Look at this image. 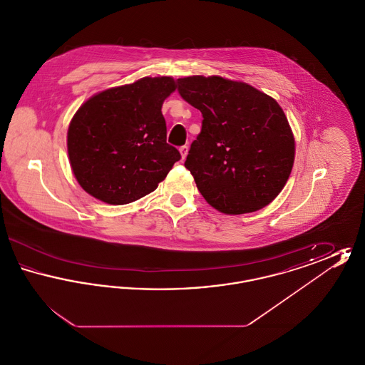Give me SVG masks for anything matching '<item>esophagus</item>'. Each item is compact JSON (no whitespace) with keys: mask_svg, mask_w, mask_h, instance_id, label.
Instances as JSON below:
<instances>
[{"mask_svg":"<svg viewBox=\"0 0 365 365\" xmlns=\"http://www.w3.org/2000/svg\"><path fill=\"white\" fill-rule=\"evenodd\" d=\"M179 152H180V155H182V158L185 160L186 156H187V153H189V146H187V145L180 146V148H179Z\"/></svg>","mask_w":365,"mask_h":365,"instance_id":"esophagus-1","label":"esophagus"}]
</instances>
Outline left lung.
<instances>
[{
	"label": "left lung",
	"mask_w": 365,
	"mask_h": 365,
	"mask_svg": "<svg viewBox=\"0 0 365 365\" xmlns=\"http://www.w3.org/2000/svg\"><path fill=\"white\" fill-rule=\"evenodd\" d=\"M178 93L202 113L185 167L213 208L227 215L268 205L294 163V137L278 103L220 76L180 78Z\"/></svg>",
	"instance_id": "8db88e82"
}]
</instances>
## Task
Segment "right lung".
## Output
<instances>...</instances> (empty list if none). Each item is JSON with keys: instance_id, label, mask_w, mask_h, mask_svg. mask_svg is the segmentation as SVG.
Here are the masks:
<instances>
[{"instance_id": "obj_1", "label": "right lung", "mask_w": 365, "mask_h": 365, "mask_svg": "<svg viewBox=\"0 0 365 365\" xmlns=\"http://www.w3.org/2000/svg\"><path fill=\"white\" fill-rule=\"evenodd\" d=\"M174 90L170 76L142 78L104 90L78 109L67 146L72 173L83 190L110 205L156 190L180 160L179 150L167 143L161 113Z\"/></svg>"}]
</instances>
